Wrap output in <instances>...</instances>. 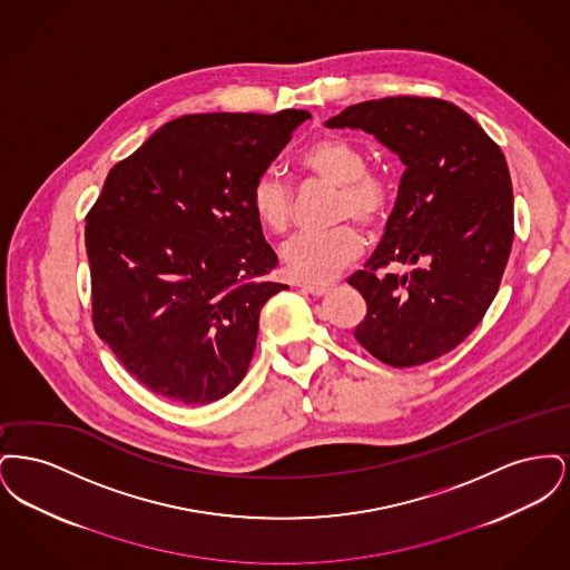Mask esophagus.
I'll use <instances>...</instances> for the list:
<instances>
[{"mask_svg":"<svg viewBox=\"0 0 570 570\" xmlns=\"http://www.w3.org/2000/svg\"><path fill=\"white\" fill-rule=\"evenodd\" d=\"M301 288H303V291H305V293H309V295H314V297H323V295H325L326 291H328V288H326L325 284H303V286H301Z\"/></svg>","mask_w":570,"mask_h":570,"instance_id":"esophagus-1","label":"esophagus"}]
</instances>
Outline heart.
<instances>
[{
	"mask_svg": "<svg viewBox=\"0 0 570 570\" xmlns=\"http://www.w3.org/2000/svg\"><path fill=\"white\" fill-rule=\"evenodd\" d=\"M297 166L337 188L335 219L354 217L358 224L380 226L393 207V184L386 175L367 168L365 151L344 136H325L298 154ZM249 209L269 233H284L293 219L288 186L272 173H261L249 188ZM363 242L351 222L323 233H298L282 247L286 272L298 282H326L361 254Z\"/></svg>",
	"mask_w": 570,
	"mask_h": 570,
	"instance_id": "heart-1",
	"label": "heart"
}]
</instances>
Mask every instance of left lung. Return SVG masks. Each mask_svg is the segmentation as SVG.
Masks as SVG:
<instances>
[{
    "instance_id": "obj_1",
    "label": "left lung",
    "mask_w": 570,
    "mask_h": 570,
    "mask_svg": "<svg viewBox=\"0 0 570 570\" xmlns=\"http://www.w3.org/2000/svg\"><path fill=\"white\" fill-rule=\"evenodd\" d=\"M326 126L374 135L406 164L382 242L348 277L367 303L356 342L391 367L451 353L483 321L513 247V188L502 149L440 98L367 100ZM393 262L422 267L407 276L384 273Z\"/></svg>"
}]
</instances>
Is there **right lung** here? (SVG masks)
Masks as SVG:
<instances>
[{
  "mask_svg": "<svg viewBox=\"0 0 570 570\" xmlns=\"http://www.w3.org/2000/svg\"><path fill=\"white\" fill-rule=\"evenodd\" d=\"M307 110L168 121L115 164L87 214L94 328L142 386L212 404L245 376L277 256L249 188Z\"/></svg>",
  "mask_w": 570,
  "mask_h": 570,
  "instance_id": "1",
  "label": "right lung"
}]
</instances>
